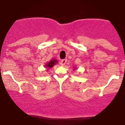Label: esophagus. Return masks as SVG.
I'll return each mask as SVG.
<instances>
[{
  "instance_id": "esophagus-1",
  "label": "esophagus",
  "mask_w": 125,
  "mask_h": 125,
  "mask_svg": "<svg viewBox=\"0 0 125 125\" xmlns=\"http://www.w3.org/2000/svg\"><path fill=\"white\" fill-rule=\"evenodd\" d=\"M66 62H67V60L66 59H63L61 61V64L62 66H64L66 64Z\"/></svg>"
}]
</instances>
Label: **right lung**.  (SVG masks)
I'll return each mask as SVG.
<instances>
[{"label":"right lung","mask_w":125,"mask_h":125,"mask_svg":"<svg viewBox=\"0 0 125 125\" xmlns=\"http://www.w3.org/2000/svg\"><path fill=\"white\" fill-rule=\"evenodd\" d=\"M58 63V61L57 59H53L52 60H51L50 61L48 62V63H46L45 64V67L46 68L47 70H48L50 68H52L53 66L54 65H55L56 64Z\"/></svg>","instance_id":"1"}]
</instances>
